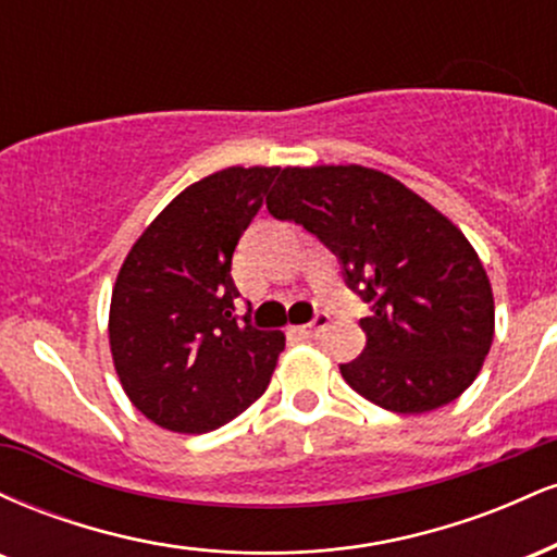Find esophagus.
Listing matches in <instances>:
<instances>
[{"instance_id": "34e87169", "label": "esophagus", "mask_w": 557, "mask_h": 557, "mask_svg": "<svg viewBox=\"0 0 557 557\" xmlns=\"http://www.w3.org/2000/svg\"><path fill=\"white\" fill-rule=\"evenodd\" d=\"M332 322L330 314H324V311H319V314L311 319L309 324H300V327H290L293 332H298V335H306V337H314L319 335L322 330H327V324Z\"/></svg>"}]
</instances>
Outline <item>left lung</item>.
Returning <instances> with one entry per match:
<instances>
[{
	"label": "left lung",
	"instance_id": "left-lung-1",
	"mask_svg": "<svg viewBox=\"0 0 557 557\" xmlns=\"http://www.w3.org/2000/svg\"><path fill=\"white\" fill-rule=\"evenodd\" d=\"M267 209L314 233L372 304L361 356L341 363L356 393L426 413L476 380L495 337L492 285L474 246L430 201L380 170L319 164L280 172Z\"/></svg>",
	"mask_w": 557,
	"mask_h": 557
}]
</instances>
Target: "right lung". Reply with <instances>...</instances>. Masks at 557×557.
I'll return each mask as SVG.
<instances>
[{"mask_svg":"<svg viewBox=\"0 0 557 557\" xmlns=\"http://www.w3.org/2000/svg\"><path fill=\"white\" fill-rule=\"evenodd\" d=\"M280 168H227L177 194L140 233L110 304V350L125 395L181 434L227 424L261 398L280 330L238 322L230 264Z\"/></svg>","mask_w":557,"mask_h":557,"instance_id":"obj_1","label":"right lung"}]
</instances>
